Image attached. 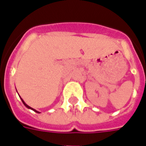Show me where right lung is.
<instances>
[{"label":"right lung","mask_w":146,"mask_h":146,"mask_svg":"<svg viewBox=\"0 0 146 146\" xmlns=\"http://www.w3.org/2000/svg\"><path fill=\"white\" fill-rule=\"evenodd\" d=\"M22 103H23V104H24V105H25V107H27V108H29V109H31V110H34V111H35V112H36V113H39V112H38V111H36V110H34V109H33V108H32V107H29L28 105H27V104H25V102H24V101L22 100Z\"/></svg>","instance_id":"add662e5"}]
</instances>
